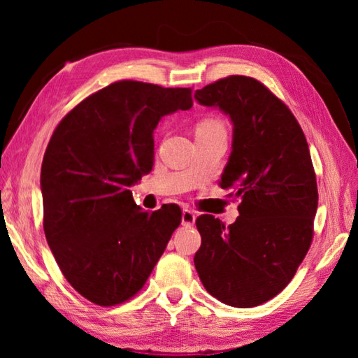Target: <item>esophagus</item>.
I'll return each instance as SVG.
<instances>
[{
    "instance_id": "1",
    "label": "esophagus",
    "mask_w": 358,
    "mask_h": 358,
    "mask_svg": "<svg viewBox=\"0 0 358 358\" xmlns=\"http://www.w3.org/2000/svg\"><path fill=\"white\" fill-rule=\"evenodd\" d=\"M196 213H194V211H191V210H183V213H181V224H183V226H186V227H191L194 222H196Z\"/></svg>"
}]
</instances>
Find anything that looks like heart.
<instances>
[{"instance_id":"b5f03b06","label":"heart","mask_w":358,"mask_h":358,"mask_svg":"<svg viewBox=\"0 0 358 358\" xmlns=\"http://www.w3.org/2000/svg\"><path fill=\"white\" fill-rule=\"evenodd\" d=\"M217 132H224V126L220 120L216 118H207L201 121L196 128V136H205V134H217Z\"/></svg>"}]
</instances>
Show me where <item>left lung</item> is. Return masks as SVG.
<instances>
[{
  "mask_svg": "<svg viewBox=\"0 0 358 358\" xmlns=\"http://www.w3.org/2000/svg\"><path fill=\"white\" fill-rule=\"evenodd\" d=\"M194 99L230 118L232 151L220 185L241 201L230 226L197 217L202 245L194 265L215 299L235 308L262 305L287 286L310 250L317 211L310 148L292 112L256 78H221Z\"/></svg>",
  "mask_w": 358,
  "mask_h": 358,
  "instance_id": "left-lung-1",
  "label": "left lung"
}]
</instances>
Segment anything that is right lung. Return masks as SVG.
I'll return each instance as SVG.
<instances>
[{
	"label": "right lung",
	"mask_w": 358,
	"mask_h": 358,
	"mask_svg": "<svg viewBox=\"0 0 358 358\" xmlns=\"http://www.w3.org/2000/svg\"><path fill=\"white\" fill-rule=\"evenodd\" d=\"M189 88L115 82L66 115L41 169L47 243L68 282L99 306L143 287L173 230L178 205L143 211L131 186L153 169L162 117L189 110Z\"/></svg>",
	"instance_id": "obj_1"
}]
</instances>
